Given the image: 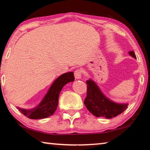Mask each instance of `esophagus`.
<instances>
[{
    "label": "esophagus",
    "instance_id": "esophagus-1",
    "mask_svg": "<svg viewBox=\"0 0 150 150\" xmlns=\"http://www.w3.org/2000/svg\"><path fill=\"white\" fill-rule=\"evenodd\" d=\"M75 75V77L77 79H79L81 78V75H82V71L81 69H77L74 73Z\"/></svg>",
    "mask_w": 150,
    "mask_h": 150
}]
</instances>
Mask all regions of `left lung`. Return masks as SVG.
Segmentation results:
<instances>
[{"mask_svg": "<svg viewBox=\"0 0 150 150\" xmlns=\"http://www.w3.org/2000/svg\"><path fill=\"white\" fill-rule=\"evenodd\" d=\"M132 57L136 59L133 51L129 52ZM87 93L84 103L88 110L96 117L112 118L116 117L128 108V104H120L113 102L106 97L100 91L95 81L89 79L87 81Z\"/></svg>", "mask_w": 150, "mask_h": 150, "instance_id": "1", "label": "left lung"}]
</instances>
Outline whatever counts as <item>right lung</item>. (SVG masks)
Here are the masks:
<instances>
[{"label":"right lung","mask_w":150,"mask_h":150,"mask_svg":"<svg viewBox=\"0 0 150 150\" xmlns=\"http://www.w3.org/2000/svg\"><path fill=\"white\" fill-rule=\"evenodd\" d=\"M75 80L73 72L65 73L57 78L48 90L46 95L38 106L32 109L20 108L19 110L26 117L31 119H42L54 115L58 105V100L63 87L69 82Z\"/></svg>","instance_id":"1"}]
</instances>
